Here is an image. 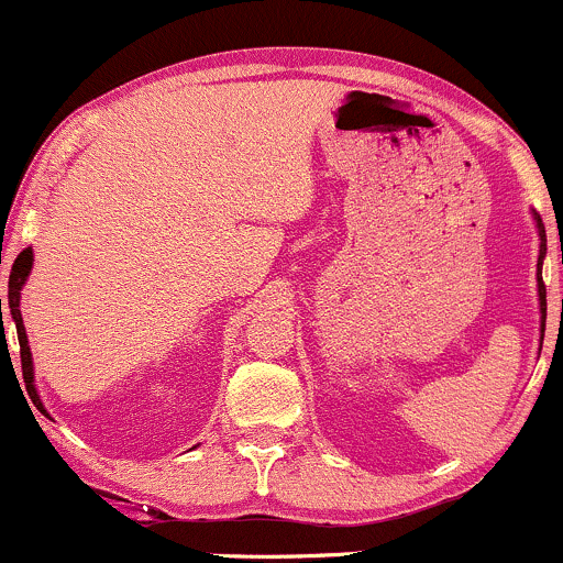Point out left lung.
I'll list each match as a JSON object with an SVG mask.
<instances>
[{"mask_svg": "<svg viewBox=\"0 0 563 563\" xmlns=\"http://www.w3.org/2000/svg\"><path fill=\"white\" fill-rule=\"evenodd\" d=\"M534 222H538V235H540V256H538V296H540V333L545 335V283H542V260H545V251H548V241H545V224H542L540 214H534ZM563 262V254H561Z\"/></svg>", "mask_w": 563, "mask_h": 563, "instance_id": "1", "label": "left lung"}]
</instances>
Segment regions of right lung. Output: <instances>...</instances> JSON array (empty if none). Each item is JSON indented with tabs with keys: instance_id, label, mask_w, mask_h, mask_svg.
Returning a JSON list of instances; mask_svg holds the SVG:
<instances>
[{
	"instance_id": "add662e5",
	"label": "right lung",
	"mask_w": 563,
	"mask_h": 563,
	"mask_svg": "<svg viewBox=\"0 0 563 563\" xmlns=\"http://www.w3.org/2000/svg\"><path fill=\"white\" fill-rule=\"evenodd\" d=\"M31 264H34V251H31V249L21 251V254H18L15 264H12V273H10V283H8V307H10L12 322H15V328H18V344H21V365H23L25 386H29V397H34V405L42 407V402H38L36 386H34V360H31L29 335H25L23 314H21V290H23V286H25V280H29ZM0 320H2V299H0ZM2 328H4V322H2ZM42 412H44V407H42Z\"/></svg>"
}]
</instances>
